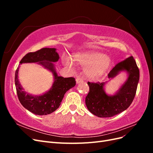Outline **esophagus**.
<instances>
[{
	"instance_id": "34e87169",
	"label": "esophagus",
	"mask_w": 153,
	"mask_h": 153,
	"mask_svg": "<svg viewBox=\"0 0 153 153\" xmlns=\"http://www.w3.org/2000/svg\"><path fill=\"white\" fill-rule=\"evenodd\" d=\"M76 84H80V83L83 82V80H82V78H76Z\"/></svg>"
}]
</instances>
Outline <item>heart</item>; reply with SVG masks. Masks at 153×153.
Masks as SVG:
<instances>
[{
  "instance_id": "heart-1",
  "label": "heart",
  "mask_w": 153,
  "mask_h": 153,
  "mask_svg": "<svg viewBox=\"0 0 153 153\" xmlns=\"http://www.w3.org/2000/svg\"><path fill=\"white\" fill-rule=\"evenodd\" d=\"M73 57L75 62L87 66L85 74L90 78H96L104 75L108 70L111 62L110 58L104 54L91 51L76 53ZM62 61L67 66H73V62L69 58L64 57Z\"/></svg>"
}]
</instances>
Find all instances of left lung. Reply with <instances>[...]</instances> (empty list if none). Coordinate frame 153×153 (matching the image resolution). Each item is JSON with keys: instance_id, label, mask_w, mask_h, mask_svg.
Masks as SVG:
<instances>
[{"instance_id": "obj_1", "label": "left lung", "mask_w": 153, "mask_h": 153, "mask_svg": "<svg viewBox=\"0 0 153 153\" xmlns=\"http://www.w3.org/2000/svg\"><path fill=\"white\" fill-rule=\"evenodd\" d=\"M123 71L127 72L128 77L113 96L105 93V82H87L89 92L85 98V104L92 114L99 117H110L123 112L131 104L140 76L139 69L132 56L117 64L110 71L108 77L113 78Z\"/></svg>"}]
</instances>
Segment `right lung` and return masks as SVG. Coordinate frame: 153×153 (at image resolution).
Instances as JSON below:
<instances>
[{
  "label": "right lung",
  "instance_id": "obj_1",
  "mask_svg": "<svg viewBox=\"0 0 153 153\" xmlns=\"http://www.w3.org/2000/svg\"><path fill=\"white\" fill-rule=\"evenodd\" d=\"M56 48H43L35 52L27 53L20 64L38 62L53 73V84L50 89L40 96H32L25 92L18 80L19 67L15 72V86L18 100L24 108L36 115H48L53 112L61 105L66 92L76 85L75 78H64L57 75L53 62L59 61Z\"/></svg>",
  "mask_w": 153,
  "mask_h": 153
}]
</instances>
